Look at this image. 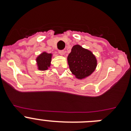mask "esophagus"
I'll use <instances>...</instances> for the list:
<instances>
[{"mask_svg": "<svg viewBox=\"0 0 131 131\" xmlns=\"http://www.w3.org/2000/svg\"><path fill=\"white\" fill-rule=\"evenodd\" d=\"M58 52H59V54H60V55H62V56L64 55V54H65L64 50H59Z\"/></svg>", "mask_w": 131, "mask_h": 131, "instance_id": "esophagus-1", "label": "esophagus"}]
</instances>
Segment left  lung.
Returning a JSON list of instances; mask_svg holds the SVG:
<instances>
[{
    "label": "left lung",
    "instance_id": "8db88e82",
    "mask_svg": "<svg viewBox=\"0 0 131 131\" xmlns=\"http://www.w3.org/2000/svg\"><path fill=\"white\" fill-rule=\"evenodd\" d=\"M69 69L78 79L89 77L97 66L95 56L89 50L79 45H74L68 56Z\"/></svg>",
    "mask_w": 131,
    "mask_h": 131
}]
</instances>
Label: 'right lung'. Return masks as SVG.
Returning <instances> with one entry per match:
<instances>
[{"mask_svg":"<svg viewBox=\"0 0 131 131\" xmlns=\"http://www.w3.org/2000/svg\"><path fill=\"white\" fill-rule=\"evenodd\" d=\"M52 54L43 52L38 56L36 58L37 68L40 71H45L50 68L51 65V60Z\"/></svg>","mask_w":131,"mask_h":131,"instance_id":"obj_1","label":"right lung"}]
</instances>
